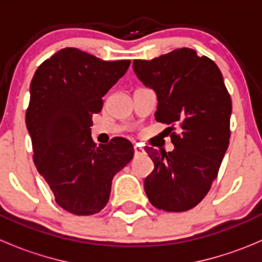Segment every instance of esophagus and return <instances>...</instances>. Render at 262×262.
Wrapping results in <instances>:
<instances>
[{"label":"esophagus","instance_id":"obj_1","mask_svg":"<svg viewBox=\"0 0 262 262\" xmlns=\"http://www.w3.org/2000/svg\"><path fill=\"white\" fill-rule=\"evenodd\" d=\"M144 155V149L139 146H134V156H142Z\"/></svg>","mask_w":262,"mask_h":262}]
</instances>
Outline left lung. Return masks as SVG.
<instances>
[{"label": "left lung", "mask_w": 262, "mask_h": 262, "mask_svg": "<svg viewBox=\"0 0 262 262\" xmlns=\"http://www.w3.org/2000/svg\"><path fill=\"white\" fill-rule=\"evenodd\" d=\"M133 71L157 95L156 120L170 126L172 152L147 147L155 163L144 180L153 207L185 212L199 204L218 175L229 144L232 101L223 76L208 57L189 48L152 60H134Z\"/></svg>", "instance_id": "left-lung-1"}]
</instances>
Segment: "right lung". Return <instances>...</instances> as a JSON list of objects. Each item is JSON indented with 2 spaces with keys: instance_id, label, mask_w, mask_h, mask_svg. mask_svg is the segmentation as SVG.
Segmentation results:
<instances>
[{
  "instance_id": "obj_1",
  "label": "right lung",
  "mask_w": 262,
  "mask_h": 262,
  "mask_svg": "<svg viewBox=\"0 0 262 262\" xmlns=\"http://www.w3.org/2000/svg\"><path fill=\"white\" fill-rule=\"evenodd\" d=\"M129 64L64 48L44 60L31 80L26 126L34 163L57 204L76 215L104 209L113 178L134 156L128 139L97 147L91 137L92 115L101 112L102 97Z\"/></svg>"
}]
</instances>
